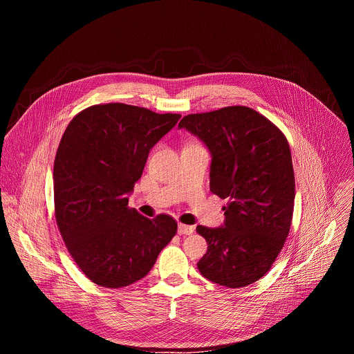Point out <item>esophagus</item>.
<instances>
[{
  "label": "esophagus",
  "mask_w": 354,
  "mask_h": 354,
  "mask_svg": "<svg viewBox=\"0 0 354 354\" xmlns=\"http://www.w3.org/2000/svg\"><path fill=\"white\" fill-rule=\"evenodd\" d=\"M194 231V228L192 225H186V224H179L178 227V232L179 235H192Z\"/></svg>",
  "instance_id": "esophagus-1"
}]
</instances>
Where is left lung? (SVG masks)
<instances>
[{
	"label": "left lung",
	"instance_id": "8db88e82",
	"mask_svg": "<svg viewBox=\"0 0 354 354\" xmlns=\"http://www.w3.org/2000/svg\"><path fill=\"white\" fill-rule=\"evenodd\" d=\"M179 127L207 145L210 190L228 200L223 227L196 228L207 241L197 268L228 288L255 283L270 270L290 232L295 180L288 141L274 123L246 106L192 113Z\"/></svg>",
	"mask_w": 354,
	"mask_h": 354
}]
</instances>
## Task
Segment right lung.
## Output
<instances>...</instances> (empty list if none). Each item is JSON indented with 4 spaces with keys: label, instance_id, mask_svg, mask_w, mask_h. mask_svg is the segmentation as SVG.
<instances>
[{
    "label": "right lung",
    "instance_id": "right-lung-1",
    "mask_svg": "<svg viewBox=\"0 0 354 354\" xmlns=\"http://www.w3.org/2000/svg\"><path fill=\"white\" fill-rule=\"evenodd\" d=\"M180 119L126 104H99L67 126L55 160V214L63 241L95 284L120 288L153 269L178 223L130 209L149 149Z\"/></svg>",
    "mask_w": 354,
    "mask_h": 354
}]
</instances>
